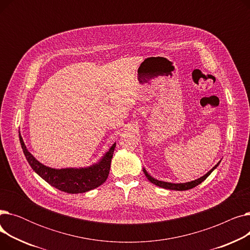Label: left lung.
<instances>
[{"label":"left lung","mask_w":250,"mask_h":250,"mask_svg":"<svg viewBox=\"0 0 250 250\" xmlns=\"http://www.w3.org/2000/svg\"><path fill=\"white\" fill-rule=\"evenodd\" d=\"M220 162H221V161H219V162H218L211 170H209L208 172H207L204 176H202V177H200V178H198V179H195V180H192V181L185 182V183H171V182H166V181L158 180V179H155L154 177H152V176L147 172V170H146L145 168H143V171H144V173H145L146 177H147L152 183H154L155 186L160 187V188H165V189L179 190V191H181V190H188V189H190V188H195L196 186H199L200 183H202V182H203L209 174H211V173L214 171V170L219 166Z\"/></svg>","instance_id":"left-lung-1"}]
</instances>
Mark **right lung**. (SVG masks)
I'll return each mask as SVG.
<instances>
[{
  "mask_svg": "<svg viewBox=\"0 0 250 250\" xmlns=\"http://www.w3.org/2000/svg\"><path fill=\"white\" fill-rule=\"evenodd\" d=\"M19 139L26 160L28 161L33 171L49 183L51 187L68 193H83L94 189L104 183L109 174L113 151L116 146V143H114L109 150L102 156V158L91 166L56 169L37 161L26 148L20 134Z\"/></svg>",
  "mask_w": 250,
  "mask_h": 250,
  "instance_id": "add662e5",
  "label": "right lung"
}]
</instances>
